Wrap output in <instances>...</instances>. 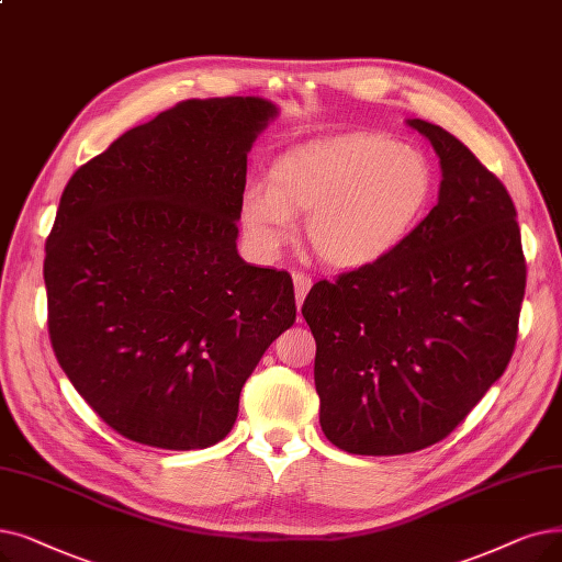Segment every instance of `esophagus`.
I'll return each instance as SVG.
<instances>
[{
	"mask_svg": "<svg viewBox=\"0 0 562 562\" xmlns=\"http://www.w3.org/2000/svg\"><path fill=\"white\" fill-rule=\"evenodd\" d=\"M294 286H296V303H299V307H301L303 301H305V296H307L310 286H312V278L305 276V273H294Z\"/></svg>",
	"mask_w": 562,
	"mask_h": 562,
	"instance_id": "obj_1",
	"label": "esophagus"
}]
</instances>
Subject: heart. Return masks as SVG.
<instances>
[{"mask_svg": "<svg viewBox=\"0 0 562 562\" xmlns=\"http://www.w3.org/2000/svg\"><path fill=\"white\" fill-rule=\"evenodd\" d=\"M434 167L416 146L351 133L284 154L271 186L243 192L240 223L252 248L278 257L307 213L314 252L337 271L374 266L413 236L434 200Z\"/></svg>", "mask_w": 562, "mask_h": 562, "instance_id": "obj_1", "label": "heart"}]
</instances>
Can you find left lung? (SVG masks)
Here are the masks:
<instances>
[{"instance_id":"obj_1","label":"left lung","mask_w":562,"mask_h":562,"mask_svg":"<svg viewBox=\"0 0 562 562\" xmlns=\"http://www.w3.org/2000/svg\"><path fill=\"white\" fill-rule=\"evenodd\" d=\"M406 124L441 162L436 206L400 250L303 303L319 423L351 454L416 452L467 418L515 351L526 289L505 186L441 126Z\"/></svg>"}]
</instances>
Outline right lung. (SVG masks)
Listing matches in <instances>:
<instances>
[{
	"label": "right lung",
	"mask_w": 562,
	"mask_h": 562,
	"mask_svg": "<svg viewBox=\"0 0 562 562\" xmlns=\"http://www.w3.org/2000/svg\"><path fill=\"white\" fill-rule=\"evenodd\" d=\"M280 114L194 99L131 128L70 177L47 236V328L61 370L121 436L204 450L296 322L289 273L236 248L248 154Z\"/></svg>",
	"instance_id": "right-lung-1"
}]
</instances>
